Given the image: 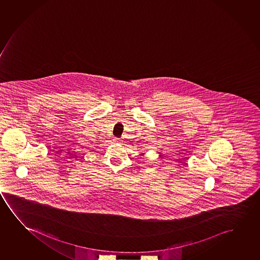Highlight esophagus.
Here are the masks:
<instances>
[{
  "label": "esophagus",
  "instance_id": "obj_1",
  "mask_svg": "<svg viewBox=\"0 0 260 260\" xmlns=\"http://www.w3.org/2000/svg\"><path fill=\"white\" fill-rule=\"evenodd\" d=\"M114 140H115V141H116V142H121V139H117V138H116V139H114Z\"/></svg>",
  "mask_w": 260,
  "mask_h": 260
}]
</instances>
